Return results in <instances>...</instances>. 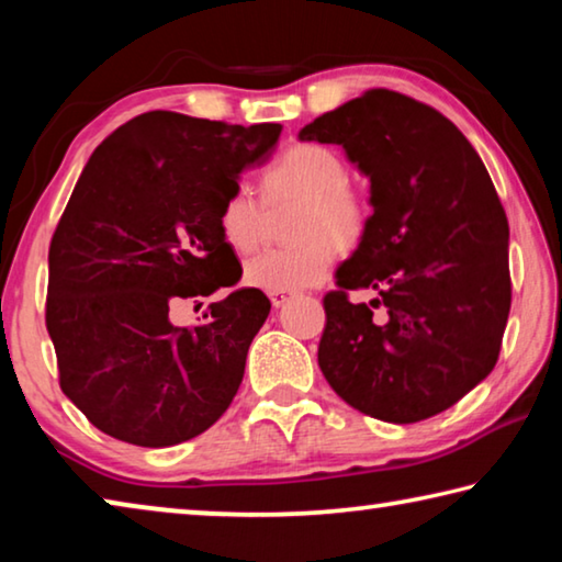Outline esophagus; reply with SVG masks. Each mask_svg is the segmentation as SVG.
<instances>
[{
	"label": "esophagus",
	"instance_id": "34e87169",
	"mask_svg": "<svg viewBox=\"0 0 562 562\" xmlns=\"http://www.w3.org/2000/svg\"><path fill=\"white\" fill-rule=\"evenodd\" d=\"M292 297V292H270V302L272 307H282L284 302H288Z\"/></svg>",
	"mask_w": 562,
	"mask_h": 562
}]
</instances>
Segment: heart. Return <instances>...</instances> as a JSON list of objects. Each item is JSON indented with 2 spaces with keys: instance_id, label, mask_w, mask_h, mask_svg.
<instances>
[{
  "instance_id": "1",
  "label": "heart",
  "mask_w": 562,
  "mask_h": 562,
  "mask_svg": "<svg viewBox=\"0 0 562 562\" xmlns=\"http://www.w3.org/2000/svg\"><path fill=\"white\" fill-rule=\"evenodd\" d=\"M262 202L270 211L297 203L290 221L292 247L262 250L245 262V282L265 292H292L322 282L339 247H355L369 231L367 195L349 183V166L325 144H297L262 170ZM268 213L245 186L233 188L217 207V233L235 252L265 240Z\"/></svg>"
}]
</instances>
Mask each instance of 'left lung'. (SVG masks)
<instances>
[{"mask_svg": "<svg viewBox=\"0 0 562 562\" xmlns=\"http://www.w3.org/2000/svg\"><path fill=\"white\" fill-rule=\"evenodd\" d=\"M300 138L339 144L372 180L369 231L322 300V374L382 422L446 412L496 367L510 312L508 221L486 166L443 113L389 89ZM351 289L375 300L355 305Z\"/></svg>", "mask_w": 562, "mask_h": 562, "instance_id": "obj_1", "label": "left lung"}]
</instances>
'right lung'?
<instances>
[{"mask_svg":"<svg viewBox=\"0 0 562 562\" xmlns=\"http://www.w3.org/2000/svg\"><path fill=\"white\" fill-rule=\"evenodd\" d=\"M280 131L148 111L93 150L52 235L46 329L61 392L99 431L164 449L231 406L270 300L235 290L193 329L168 312L240 280L217 207Z\"/></svg>","mask_w":562,"mask_h":562,"instance_id":"obj_1","label":"right lung"}]
</instances>
